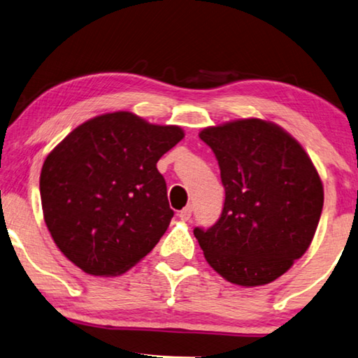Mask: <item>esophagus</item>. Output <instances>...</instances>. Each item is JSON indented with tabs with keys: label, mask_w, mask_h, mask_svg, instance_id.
<instances>
[{
	"label": "esophagus",
	"mask_w": 358,
	"mask_h": 358,
	"mask_svg": "<svg viewBox=\"0 0 358 358\" xmlns=\"http://www.w3.org/2000/svg\"><path fill=\"white\" fill-rule=\"evenodd\" d=\"M190 216H192V206H185L184 210H180L179 213V217L182 219V221H189Z\"/></svg>",
	"instance_id": "obj_1"
}]
</instances>
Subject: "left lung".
Returning <instances> with one entry per match:
<instances>
[{
  "instance_id": "1",
  "label": "left lung",
  "mask_w": 358,
  "mask_h": 358,
  "mask_svg": "<svg viewBox=\"0 0 358 358\" xmlns=\"http://www.w3.org/2000/svg\"><path fill=\"white\" fill-rule=\"evenodd\" d=\"M225 189L211 229H195L206 262L224 280L252 288L288 272L315 235L323 184L310 157L282 126L240 118L208 126Z\"/></svg>"
}]
</instances>
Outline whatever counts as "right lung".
<instances>
[{
    "mask_svg": "<svg viewBox=\"0 0 358 358\" xmlns=\"http://www.w3.org/2000/svg\"><path fill=\"white\" fill-rule=\"evenodd\" d=\"M184 136L180 126L120 110L76 126L48 153L43 217L69 261L117 277L153 250L174 216L157 163Z\"/></svg>",
    "mask_w": 358,
    "mask_h": 358,
    "instance_id": "1",
    "label": "right lung"
}]
</instances>
